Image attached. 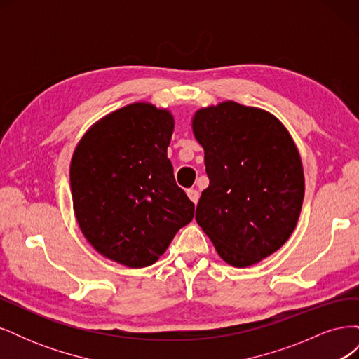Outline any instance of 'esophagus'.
Wrapping results in <instances>:
<instances>
[{"label": "esophagus", "mask_w": 359, "mask_h": 359, "mask_svg": "<svg viewBox=\"0 0 359 359\" xmlns=\"http://www.w3.org/2000/svg\"><path fill=\"white\" fill-rule=\"evenodd\" d=\"M187 196L190 198V201L193 203H198V201H199V191L194 190V189H189L187 190Z\"/></svg>", "instance_id": "esophagus-1"}]
</instances>
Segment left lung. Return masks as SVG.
Here are the masks:
<instances>
[{
    "label": "left lung",
    "mask_w": 359,
    "mask_h": 359,
    "mask_svg": "<svg viewBox=\"0 0 359 359\" xmlns=\"http://www.w3.org/2000/svg\"><path fill=\"white\" fill-rule=\"evenodd\" d=\"M193 133L210 178L198 224L227 264L260 262L287 241L301 212L304 172L295 144L274 115L235 102L198 111Z\"/></svg>",
    "instance_id": "left-lung-1"
}]
</instances>
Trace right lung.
I'll return each mask as SVG.
<instances>
[{
    "mask_svg": "<svg viewBox=\"0 0 359 359\" xmlns=\"http://www.w3.org/2000/svg\"><path fill=\"white\" fill-rule=\"evenodd\" d=\"M172 132L170 112L133 103L94 124L74 149L76 220L97 252L121 265H153L193 220L168 158Z\"/></svg>",
    "mask_w": 359,
    "mask_h": 359,
    "instance_id": "1",
    "label": "right lung"
}]
</instances>
